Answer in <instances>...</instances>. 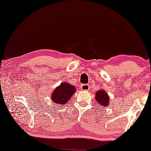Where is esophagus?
I'll list each match as a JSON object with an SVG mask.
<instances>
[{"mask_svg": "<svg viewBox=\"0 0 151 151\" xmlns=\"http://www.w3.org/2000/svg\"><path fill=\"white\" fill-rule=\"evenodd\" d=\"M89 89V86L87 84H83L81 86V89L83 91H88Z\"/></svg>", "mask_w": 151, "mask_h": 151, "instance_id": "esophagus-1", "label": "esophagus"}]
</instances>
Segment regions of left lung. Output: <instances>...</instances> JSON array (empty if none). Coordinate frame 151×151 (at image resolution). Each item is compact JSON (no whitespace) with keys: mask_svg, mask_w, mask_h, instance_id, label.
<instances>
[{"mask_svg":"<svg viewBox=\"0 0 151 151\" xmlns=\"http://www.w3.org/2000/svg\"><path fill=\"white\" fill-rule=\"evenodd\" d=\"M95 99L98 104H99L101 106L107 107L109 104V96L108 94L104 90H99L95 94Z\"/></svg>","mask_w":151,"mask_h":151,"instance_id":"8db88e82","label":"left lung"}]
</instances>
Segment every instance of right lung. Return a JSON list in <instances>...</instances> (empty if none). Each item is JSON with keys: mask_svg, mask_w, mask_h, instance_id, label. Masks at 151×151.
<instances>
[{"mask_svg": "<svg viewBox=\"0 0 151 151\" xmlns=\"http://www.w3.org/2000/svg\"><path fill=\"white\" fill-rule=\"evenodd\" d=\"M76 91L74 86L69 83L63 82L55 89L51 94V100L54 103L62 106L68 103L72 95Z\"/></svg>", "mask_w": 151, "mask_h": 151, "instance_id": "add662e5", "label": "right lung"}]
</instances>
